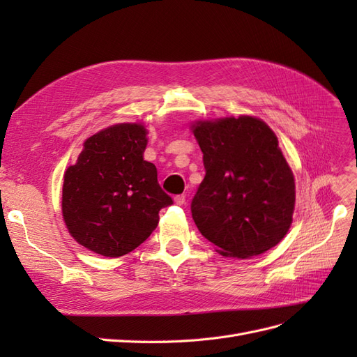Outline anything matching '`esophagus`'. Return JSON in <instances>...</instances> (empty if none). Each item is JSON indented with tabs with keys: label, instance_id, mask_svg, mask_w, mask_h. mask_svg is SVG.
<instances>
[{
	"label": "esophagus",
	"instance_id": "obj_1",
	"mask_svg": "<svg viewBox=\"0 0 357 357\" xmlns=\"http://www.w3.org/2000/svg\"><path fill=\"white\" fill-rule=\"evenodd\" d=\"M174 202L177 205H185L186 204V197L185 195H177V197H174Z\"/></svg>",
	"mask_w": 357,
	"mask_h": 357
}]
</instances>
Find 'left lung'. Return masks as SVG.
<instances>
[{"mask_svg": "<svg viewBox=\"0 0 357 357\" xmlns=\"http://www.w3.org/2000/svg\"><path fill=\"white\" fill-rule=\"evenodd\" d=\"M192 132L205 168L190 204L199 232L226 257L247 259L277 245L291 225L295 178L273 129L240 116L199 121Z\"/></svg>", "mask_w": 357, "mask_h": 357, "instance_id": "8db88e82", "label": "left lung"}]
</instances>
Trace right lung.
<instances>
[{
  "mask_svg": "<svg viewBox=\"0 0 357 357\" xmlns=\"http://www.w3.org/2000/svg\"><path fill=\"white\" fill-rule=\"evenodd\" d=\"M147 129L119 123L89 137L63 174L62 215L80 245L119 257L144 243L172 204L160 189L158 171L143 153Z\"/></svg>",
  "mask_w": 357,
  "mask_h": 357,
  "instance_id": "1",
  "label": "right lung"
}]
</instances>
